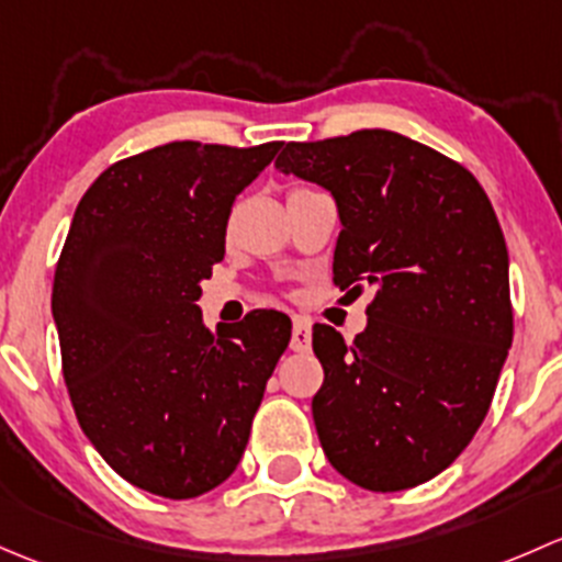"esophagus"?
<instances>
[{"mask_svg":"<svg viewBox=\"0 0 562 562\" xmlns=\"http://www.w3.org/2000/svg\"><path fill=\"white\" fill-rule=\"evenodd\" d=\"M289 349L292 351H308L311 349V324L300 316H294L292 322V340H289Z\"/></svg>","mask_w":562,"mask_h":562,"instance_id":"esophagus-1","label":"esophagus"}]
</instances>
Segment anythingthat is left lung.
<instances>
[{
	"instance_id": "8db88e82",
	"label": "left lung",
	"mask_w": 562,
	"mask_h": 562,
	"mask_svg": "<svg viewBox=\"0 0 562 562\" xmlns=\"http://www.w3.org/2000/svg\"><path fill=\"white\" fill-rule=\"evenodd\" d=\"M276 167L335 196V286H373L355 344L314 327L324 454L373 493L430 482L476 436L514 338L493 202L465 167L390 130L286 143Z\"/></svg>"
}]
</instances>
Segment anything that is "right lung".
Here are the masks:
<instances>
[{"label": "right lung", "mask_w": 562, "mask_h": 562, "mask_svg": "<svg viewBox=\"0 0 562 562\" xmlns=\"http://www.w3.org/2000/svg\"><path fill=\"white\" fill-rule=\"evenodd\" d=\"M279 148L167 143L110 165L75 207L50 297L61 370L86 438L146 493L229 479L292 338L279 311L211 333L196 308L235 196Z\"/></svg>", "instance_id": "obj_1"}]
</instances>
